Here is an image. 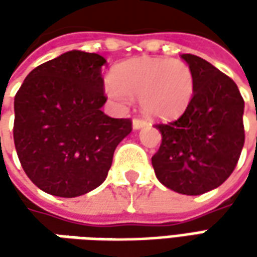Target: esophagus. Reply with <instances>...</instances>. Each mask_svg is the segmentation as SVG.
<instances>
[{
  "label": "esophagus",
  "mask_w": 257,
  "mask_h": 257,
  "mask_svg": "<svg viewBox=\"0 0 257 257\" xmlns=\"http://www.w3.org/2000/svg\"><path fill=\"white\" fill-rule=\"evenodd\" d=\"M147 125V121H144L142 118H134L133 120V128L134 130H140V128H143Z\"/></svg>",
  "instance_id": "1"
}]
</instances>
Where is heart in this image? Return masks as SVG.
<instances>
[{
	"mask_svg": "<svg viewBox=\"0 0 257 257\" xmlns=\"http://www.w3.org/2000/svg\"><path fill=\"white\" fill-rule=\"evenodd\" d=\"M110 100L121 107L139 97L144 113L157 118L182 114L194 94V75L190 67L162 57H137L114 67L104 85Z\"/></svg>",
	"mask_w": 257,
	"mask_h": 257,
	"instance_id": "b5f03b06",
	"label": "heart"
}]
</instances>
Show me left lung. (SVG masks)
<instances>
[{
	"label": "left lung",
	"mask_w": 257,
	"mask_h": 257,
	"mask_svg": "<svg viewBox=\"0 0 257 257\" xmlns=\"http://www.w3.org/2000/svg\"><path fill=\"white\" fill-rule=\"evenodd\" d=\"M182 58L194 75V94L179 118L154 125L162 144L152 164L166 187L197 196L234 170L244 144V101L236 83L214 65L193 54Z\"/></svg>",
	"instance_id": "left-lung-1"
}]
</instances>
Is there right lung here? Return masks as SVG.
Instances as JSON below:
<instances>
[{
    "label": "right lung",
    "mask_w": 257,
    "mask_h": 257,
    "mask_svg": "<svg viewBox=\"0 0 257 257\" xmlns=\"http://www.w3.org/2000/svg\"><path fill=\"white\" fill-rule=\"evenodd\" d=\"M105 58L73 50L38 65L14 98V143L30 180L43 192L77 197L105 180L130 118L101 111Z\"/></svg>",
    "instance_id": "obj_1"
}]
</instances>
